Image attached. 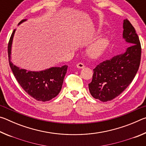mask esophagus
<instances>
[{
  "label": "esophagus",
  "mask_w": 146,
  "mask_h": 146,
  "mask_svg": "<svg viewBox=\"0 0 146 146\" xmlns=\"http://www.w3.org/2000/svg\"><path fill=\"white\" fill-rule=\"evenodd\" d=\"M76 67H77L79 69H82V68H84L85 66H84V64L83 63L79 62V63H78L77 64H76Z\"/></svg>",
  "instance_id": "obj_1"
}]
</instances>
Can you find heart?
Masks as SVG:
<instances>
[{
  "label": "heart",
  "instance_id": "obj_1",
  "mask_svg": "<svg viewBox=\"0 0 146 146\" xmlns=\"http://www.w3.org/2000/svg\"><path fill=\"white\" fill-rule=\"evenodd\" d=\"M106 39L100 38L89 47L88 53L91 57H97L102 53L106 44Z\"/></svg>",
  "mask_w": 146,
  "mask_h": 146
}]
</instances>
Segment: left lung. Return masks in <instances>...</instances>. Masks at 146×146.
Returning <instances> with one entry per match:
<instances>
[{
    "mask_svg": "<svg viewBox=\"0 0 146 146\" xmlns=\"http://www.w3.org/2000/svg\"><path fill=\"white\" fill-rule=\"evenodd\" d=\"M123 38L129 43L126 51L106 60L93 69L92 81L88 84L91 95L102 102L114 99L134 79L141 60V44L134 27L123 21Z\"/></svg>",
    "mask_w": 146,
    "mask_h": 146,
    "instance_id": "1",
    "label": "left lung"
}]
</instances>
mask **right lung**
Masks as SVG:
<instances>
[{"instance_id": "right-lung-1", "label": "right lung", "mask_w": 146, "mask_h": 146, "mask_svg": "<svg viewBox=\"0 0 146 146\" xmlns=\"http://www.w3.org/2000/svg\"><path fill=\"white\" fill-rule=\"evenodd\" d=\"M26 21V19L22 20L19 24ZM15 31V29L11 34L8 46L9 64L15 77L22 88L35 100L42 102L51 100L60 93L68 66L64 65L61 68L53 67L39 72H34L20 69L13 65L10 61V55Z\"/></svg>"}]
</instances>
